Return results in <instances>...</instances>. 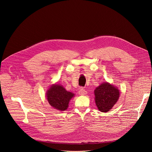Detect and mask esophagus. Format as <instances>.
<instances>
[{
	"mask_svg": "<svg viewBox=\"0 0 152 152\" xmlns=\"http://www.w3.org/2000/svg\"><path fill=\"white\" fill-rule=\"evenodd\" d=\"M79 95H80V96H84V95H85V94H86V91H85V90L82 88V89H80V90L79 91Z\"/></svg>",
	"mask_w": 152,
	"mask_h": 152,
	"instance_id": "1",
	"label": "esophagus"
}]
</instances>
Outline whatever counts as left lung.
I'll use <instances>...</instances> for the list:
<instances>
[{
  "label": "left lung",
  "instance_id": "left-lung-1",
  "mask_svg": "<svg viewBox=\"0 0 152 152\" xmlns=\"http://www.w3.org/2000/svg\"><path fill=\"white\" fill-rule=\"evenodd\" d=\"M95 102L98 110L102 113L109 111L118 101L120 92L116 86L103 82L94 90Z\"/></svg>",
  "mask_w": 152,
  "mask_h": 152
}]
</instances>
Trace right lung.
Here are the masks:
<instances>
[{"label":"right lung","instance_id":"add662e5","mask_svg":"<svg viewBox=\"0 0 152 152\" xmlns=\"http://www.w3.org/2000/svg\"><path fill=\"white\" fill-rule=\"evenodd\" d=\"M75 94L67 91L59 84H53L46 93V97L50 106L59 111H66L69 107V102Z\"/></svg>","mask_w":152,"mask_h":152}]
</instances>
